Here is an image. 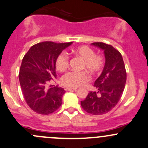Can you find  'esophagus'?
Masks as SVG:
<instances>
[{
  "label": "esophagus",
  "mask_w": 148,
  "mask_h": 148,
  "mask_svg": "<svg viewBox=\"0 0 148 148\" xmlns=\"http://www.w3.org/2000/svg\"><path fill=\"white\" fill-rule=\"evenodd\" d=\"M77 88H65V90L66 91H76Z\"/></svg>",
  "instance_id": "obj_1"
}]
</instances>
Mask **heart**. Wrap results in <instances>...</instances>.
<instances>
[{"mask_svg": "<svg viewBox=\"0 0 148 148\" xmlns=\"http://www.w3.org/2000/svg\"><path fill=\"white\" fill-rule=\"evenodd\" d=\"M76 55L84 60L82 68H86L93 74H97L101 71L104 64L103 58L100 55L95 54L94 51L87 46H82L73 49ZM69 57L65 52H62L56 60V68L60 71H63L67 68ZM89 75L86 71H71L62 76L61 83L62 85L69 88H77L82 86L89 80Z\"/></svg>", "mask_w": 148, "mask_h": 148, "instance_id": "heart-1", "label": "heart"}]
</instances>
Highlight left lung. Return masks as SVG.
Segmentation results:
<instances>
[{
  "label": "left lung",
  "instance_id": "obj_1",
  "mask_svg": "<svg viewBox=\"0 0 148 148\" xmlns=\"http://www.w3.org/2000/svg\"><path fill=\"white\" fill-rule=\"evenodd\" d=\"M103 51L105 65L94 82L96 91H90L81 106L87 113L101 115L109 112L121 99L126 82V71L121 54L110 45L91 43Z\"/></svg>",
  "mask_w": 148,
  "mask_h": 148
}]
</instances>
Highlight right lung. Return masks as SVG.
I'll return each instance as SVG.
<instances>
[{"label":"right lung","mask_w":148,"mask_h":148,"mask_svg":"<svg viewBox=\"0 0 148 148\" xmlns=\"http://www.w3.org/2000/svg\"><path fill=\"white\" fill-rule=\"evenodd\" d=\"M71 44L42 42L31 47L23 57L19 73L22 92L29 108L39 114L48 115L61 106L64 89L48 83L57 77V57Z\"/></svg>","instance_id":"obj_1"}]
</instances>
